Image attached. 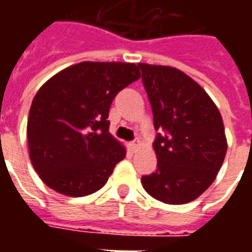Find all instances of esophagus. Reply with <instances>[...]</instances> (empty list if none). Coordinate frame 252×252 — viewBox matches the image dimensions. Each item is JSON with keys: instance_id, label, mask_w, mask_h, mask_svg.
Returning a JSON list of instances; mask_svg holds the SVG:
<instances>
[{"instance_id": "esophagus-1", "label": "esophagus", "mask_w": 252, "mask_h": 252, "mask_svg": "<svg viewBox=\"0 0 252 252\" xmlns=\"http://www.w3.org/2000/svg\"><path fill=\"white\" fill-rule=\"evenodd\" d=\"M129 146H131L132 150L135 151V150H136V148L140 146V140H139V139H136V140H133V142L129 143Z\"/></svg>"}]
</instances>
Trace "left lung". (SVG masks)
<instances>
[{"mask_svg":"<svg viewBox=\"0 0 252 252\" xmlns=\"http://www.w3.org/2000/svg\"><path fill=\"white\" fill-rule=\"evenodd\" d=\"M153 108L157 171L142 177L155 200L180 205L195 200L216 178L227 154L220 112L198 83L169 66L139 63Z\"/></svg>","mask_w":252,"mask_h":252,"instance_id":"obj_1","label":"left lung"}]
</instances>
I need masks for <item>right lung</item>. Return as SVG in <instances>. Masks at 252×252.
Wrapping results in <instances>:
<instances>
[{
    "label": "right lung",
    "instance_id": "obj_1",
    "mask_svg": "<svg viewBox=\"0 0 252 252\" xmlns=\"http://www.w3.org/2000/svg\"><path fill=\"white\" fill-rule=\"evenodd\" d=\"M139 78L135 63L81 62L39 89L27 136L32 166L48 188L83 197L106 184L126 154L109 133L110 104Z\"/></svg>",
    "mask_w": 252,
    "mask_h": 252
}]
</instances>
